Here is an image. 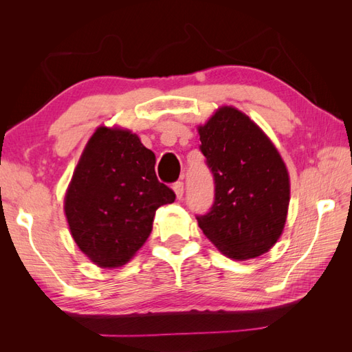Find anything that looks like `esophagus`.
I'll use <instances>...</instances> for the list:
<instances>
[{"mask_svg":"<svg viewBox=\"0 0 352 352\" xmlns=\"http://www.w3.org/2000/svg\"><path fill=\"white\" fill-rule=\"evenodd\" d=\"M173 190H175V194H176V198L177 199H180L184 197V182H176L175 185H173Z\"/></svg>","mask_w":352,"mask_h":352,"instance_id":"obj_1","label":"esophagus"}]
</instances>
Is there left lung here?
<instances>
[{
	"mask_svg": "<svg viewBox=\"0 0 352 352\" xmlns=\"http://www.w3.org/2000/svg\"><path fill=\"white\" fill-rule=\"evenodd\" d=\"M198 133L214 177V202L197 216L198 226L226 257H258L278 242L286 221L291 186L283 160L248 116L228 105Z\"/></svg>",
	"mask_w": 352,
	"mask_h": 352,
	"instance_id": "1",
	"label": "left lung"
}]
</instances>
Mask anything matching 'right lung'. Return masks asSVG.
Instances as JSON below:
<instances>
[{
	"label": "right lung",
	"mask_w": 352,
	"mask_h": 352,
	"mask_svg": "<svg viewBox=\"0 0 352 352\" xmlns=\"http://www.w3.org/2000/svg\"><path fill=\"white\" fill-rule=\"evenodd\" d=\"M154 166V153L131 131L101 126L85 146L65 212L79 250L100 267L129 261L150 236L157 208L175 201Z\"/></svg>",
	"instance_id": "1"
}]
</instances>
